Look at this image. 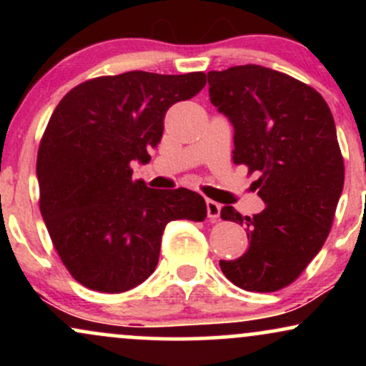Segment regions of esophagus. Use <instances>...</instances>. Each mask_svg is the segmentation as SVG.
<instances>
[{
  "label": "esophagus",
  "mask_w": 366,
  "mask_h": 366,
  "mask_svg": "<svg viewBox=\"0 0 366 366\" xmlns=\"http://www.w3.org/2000/svg\"><path fill=\"white\" fill-rule=\"evenodd\" d=\"M220 209H222L220 203H217V201H213V199H207L208 218H212V220H217V218L220 217Z\"/></svg>",
  "instance_id": "1"
}]
</instances>
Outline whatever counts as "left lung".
<instances>
[{"instance_id":"8db88e82","label":"left lung","mask_w":366,"mask_h":366,"mask_svg":"<svg viewBox=\"0 0 366 366\" xmlns=\"http://www.w3.org/2000/svg\"><path fill=\"white\" fill-rule=\"evenodd\" d=\"M209 99L234 125L232 162L256 174L262 213L220 217L246 227L249 247L224 275L251 292L287 287L330 232L344 186V159L329 104L308 84L259 65L208 72Z\"/></svg>"}]
</instances>
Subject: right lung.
<instances>
[{
	"mask_svg": "<svg viewBox=\"0 0 366 366\" xmlns=\"http://www.w3.org/2000/svg\"><path fill=\"white\" fill-rule=\"evenodd\" d=\"M203 72H125L79 84L54 108L37 151L39 208L61 263L77 282L119 294L158 264L165 225L203 222L194 191L151 189L132 179L148 163L174 103L196 96Z\"/></svg>",
	"mask_w": 366,
	"mask_h": 366,
	"instance_id": "right-lung-1",
	"label": "right lung"
}]
</instances>
